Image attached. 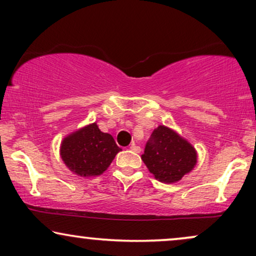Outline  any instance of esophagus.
<instances>
[{"label": "esophagus", "instance_id": "34e87169", "mask_svg": "<svg viewBox=\"0 0 256 256\" xmlns=\"http://www.w3.org/2000/svg\"><path fill=\"white\" fill-rule=\"evenodd\" d=\"M130 149H131V150L134 152H140V146H138L134 144V143H132V144L130 146Z\"/></svg>", "mask_w": 256, "mask_h": 256}]
</instances>
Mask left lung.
I'll return each mask as SVG.
<instances>
[{
	"label": "left lung",
	"mask_w": 256,
	"mask_h": 256,
	"mask_svg": "<svg viewBox=\"0 0 256 256\" xmlns=\"http://www.w3.org/2000/svg\"><path fill=\"white\" fill-rule=\"evenodd\" d=\"M142 160L158 180L174 183L194 168L196 150L176 132L158 126L146 143Z\"/></svg>",
	"instance_id": "8db88e82"
}]
</instances>
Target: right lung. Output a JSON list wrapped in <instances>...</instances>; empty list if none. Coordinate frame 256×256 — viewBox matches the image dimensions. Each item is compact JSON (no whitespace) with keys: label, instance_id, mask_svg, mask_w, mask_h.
Here are the masks:
<instances>
[{"label":"right lung","instance_id":"add662e5","mask_svg":"<svg viewBox=\"0 0 256 256\" xmlns=\"http://www.w3.org/2000/svg\"><path fill=\"white\" fill-rule=\"evenodd\" d=\"M120 150L114 138L94 122L64 138L61 158L71 171L92 177L104 173Z\"/></svg>","mask_w":256,"mask_h":256}]
</instances>
